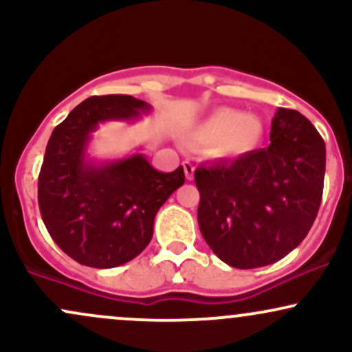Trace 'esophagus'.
<instances>
[{"mask_svg": "<svg viewBox=\"0 0 352 352\" xmlns=\"http://www.w3.org/2000/svg\"><path fill=\"white\" fill-rule=\"evenodd\" d=\"M184 170L185 175H187L188 180L193 179V173H195V167H193L192 162H184Z\"/></svg>", "mask_w": 352, "mask_h": 352, "instance_id": "obj_1", "label": "esophagus"}]
</instances>
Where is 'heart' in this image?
<instances>
[{"mask_svg":"<svg viewBox=\"0 0 352 352\" xmlns=\"http://www.w3.org/2000/svg\"><path fill=\"white\" fill-rule=\"evenodd\" d=\"M263 134L265 125L260 117L246 116L235 109H218L188 132L193 144L210 147V152L220 159L254 151Z\"/></svg>","mask_w":352,"mask_h":352,"instance_id":"heart-1","label":"heart"}]
</instances>
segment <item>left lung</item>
I'll list each match as a JSON object with an SVG mask.
<instances>
[{
    "instance_id": "left-lung-1",
    "label": "left lung",
    "mask_w": 352,
    "mask_h": 352,
    "mask_svg": "<svg viewBox=\"0 0 352 352\" xmlns=\"http://www.w3.org/2000/svg\"><path fill=\"white\" fill-rule=\"evenodd\" d=\"M324 170L326 145L314 125L298 111L280 107L268 147L197 167L205 241L233 268L276 263L308 235Z\"/></svg>"
}]
</instances>
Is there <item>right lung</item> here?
<instances>
[{"label": "right lung", "mask_w": 352, "mask_h": 352, "mask_svg": "<svg viewBox=\"0 0 352 352\" xmlns=\"http://www.w3.org/2000/svg\"><path fill=\"white\" fill-rule=\"evenodd\" d=\"M152 111L132 96H92L52 131L38 180L44 225L72 260L116 268L151 243L153 220L185 182L184 167L159 172L144 153L96 160L87 153L99 124L134 122Z\"/></svg>", "instance_id": "right-lung-1"}]
</instances>
